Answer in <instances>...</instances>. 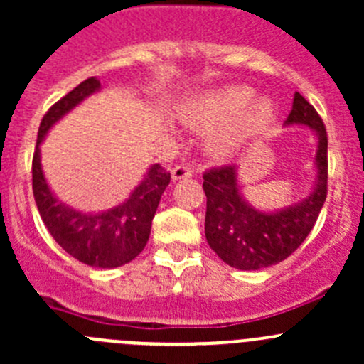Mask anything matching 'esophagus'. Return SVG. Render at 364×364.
I'll list each match as a JSON object with an SVG mask.
<instances>
[{"mask_svg":"<svg viewBox=\"0 0 364 364\" xmlns=\"http://www.w3.org/2000/svg\"><path fill=\"white\" fill-rule=\"evenodd\" d=\"M171 176H172V179H174V181H178V179L192 178L193 168L188 167V165H176V167L171 171Z\"/></svg>","mask_w":364,"mask_h":364,"instance_id":"34e87169","label":"esophagus"}]
</instances>
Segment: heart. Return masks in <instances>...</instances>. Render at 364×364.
I'll list each match as a JSON object with an SVG mask.
<instances>
[{
	"label": "heart",
	"mask_w": 364,
	"mask_h": 364,
	"mask_svg": "<svg viewBox=\"0 0 364 364\" xmlns=\"http://www.w3.org/2000/svg\"><path fill=\"white\" fill-rule=\"evenodd\" d=\"M255 97L247 86H229L193 98L185 109V119L196 128H213L205 148L216 159L236 155L245 144L262 134L274 117V104Z\"/></svg>",
	"instance_id": "b5f03b06"
}]
</instances>
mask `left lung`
I'll return each instance as SVG.
<instances>
[{"instance_id":"8db88e82","label":"left lung","mask_w":364,"mask_h":364,"mask_svg":"<svg viewBox=\"0 0 364 364\" xmlns=\"http://www.w3.org/2000/svg\"><path fill=\"white\" fill-rule=\"evenodd\" d=\"M285 124H303L314 130L315 185L304 199L277 209L260 211L243 197L236 165L211 168L204 174L205 240L230 267L257 271L287 259L314 229L328 196V134L321 116L299 93Z\"/></svg>"}]
</instances>
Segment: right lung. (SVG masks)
I'll use <instances>...</instances> for the list:
<instances>
[{
  "label": "right lung",
  "mask_w": 364,
  "mask_h": 364,
  "mask_svg": "<svg viewBox=\"0 0 364 364\" xmlns=\"http://www.w3.org/2000/svg\"><path fill=\"white\" fill-rule=\"evenodd\" d=\"M100 80L90 77L58 100L43 116L33 155V196L47 230L65 252L87 266L111 269L128 264L144 250L153 216L161 193L171 183V174L160 164L151 165L128 199L102 213L77 211L54 196L40 164V144L61 117L100 91Z\"/></svg>",
  "instance_id": "1"
}]
</instances>
